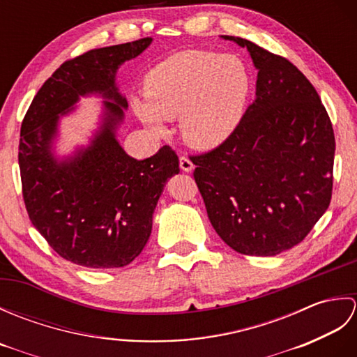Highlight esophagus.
I'll list each match as a JSON object with an SVG mask.
<instances>
[{
	"label": "esophagus",
	"instance_id": "obj_1",
	"mask_svg": "<svg viewBox=\"0 0 357 357\" xmlns=\"http://www.w3.org/2000/svg\"><path fill=\"white\" fill-rule=\"evenodd\" d=\"M179 167H181V170H183V172H192L195 165H193L190 159H188L185 155H183L179 158Z\"/></svg>",
	"mask_w": 357,
	"mask_h": 357
}]
</instances>
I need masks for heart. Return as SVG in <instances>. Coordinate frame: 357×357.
I'll list each match as a JSON object with an SVG mask.
<instances>
[{
  "mask_svg": "<svg viewBox=\"0 0 357 357\" xmlns=\"http://www.w3.org/2000/svg\"><path fill=\"white\" fill-rule=\"evenodd\" d=\"M250 89L252 77L238 55L184 50L149 72L144 84L147 104L136 102L135 109L156 133H164V119L181 116L185 141L208 149L239 124Z\"/></svg>",
  "mask_w": 357,
  "mask_h": 357,
  "instance_id": "obj_1",
  "label": "heart"
}]
</instances>
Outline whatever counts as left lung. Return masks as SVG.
<instances>
[{"label":"left lung","instance_id":"1","mask_svg":"<svg viewBox=\"0 0 357 357\" xmlns=\"http://www.w3.org/2000/svg\"><path fill=\"white\" fill-rule=\"evenodd\" d=\"M247 47L256 100L225 141L192 155L193 176L216 233L234 252L275 256L305 239L328 208L335 132L305 75L287 58Z\"/></svg>","mask_w":357,"mask_h":357}]
</instances>
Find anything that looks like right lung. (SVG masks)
I'll return each instance as SVG.
<instances>
[{
  "label": "right lung",
  "instance_id": "right-lung-1",
  "mask_svg": "<svg viewBox=\"0 0 357 357\" xmlns=\"http://www.w3.org/2000/svg\"><path fill=\"white\" fill-rule=\"evenodd\" d=\"M151 38L93 49L67 59L38 90L21 124L18 162L27 215L53 252L90 268H118L146 247L151 216L169 178L179 173L170 146L144 161L130 158L115 138L126 98L115 73L147 49ZM101 93L108 118L94 144L69 163L50 155L57 113L79 94Z\"/></svg>",
  "mask_w": 357,
  "mask_h": 357
}]
</instances>
